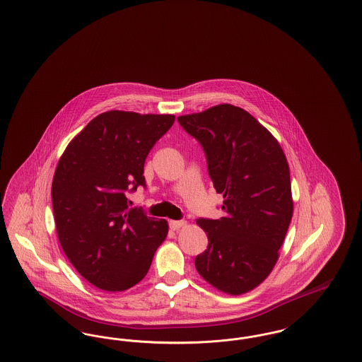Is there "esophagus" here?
Segmentation results:
<instances>
[{
    "instance_id": "34e87169",
    "label": "esophagus",
    "mask_w": 362,
    "mask_h": 362,
    "mask_svg": "<svg viewBox=\"0 0 362 362\" xmlns=\"http://www.w3.org/2000/svg\"><path fill=\"white\" fill-rule=\"evenodd\" d=\"M186 224L183 220H179V221H170V228L173 229V230H177L179 228H182L183 225Z\"/></svg>"
}]
</instances>
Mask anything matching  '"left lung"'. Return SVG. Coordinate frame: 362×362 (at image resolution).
Returning <instances> with one entry per match:
<instances>
[{"instance_id": "left-lung-1", "label": "left lung", "mask_w": 362, "mask_h": 362, "mask_svg": "<svg viewBox=\"0 0 362 362\" xmlns=\"http://www.w3.org/2000/svg\"><path fill=\"white\" fill-rule=\"evenodd\" d=\"M177 122L204 148L213 186L224 195V217L197 220L209 240L195 258L197 272L221 292H250L276 266L292 220L285 153L266 127L232 104L182 115Z\"/></svg>"}]
</instances>
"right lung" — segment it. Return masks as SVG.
Wrapping results in <instances>:
<instances>
[{
  "instance_id": "1",
  "label": "right lung",
  "mask_w": 362,
  "mask_h": 362,
  "mask_svg": "<svg viewBox=\"0 0 362 362\" xmlns=\"http://www.w3.org/2000/svg\"><path fill=\"white\" fill-rule=\"evenodd\" d=\"M173 115L107 111L70 141L52 179V210L61 247L93 286L122 292L146 276L165 220L129 209L127 191L145 187L144 164Z\"/></svg>"
}]
</instances>
